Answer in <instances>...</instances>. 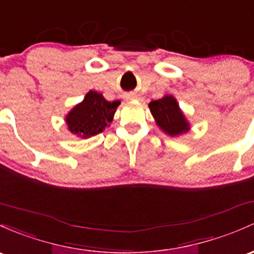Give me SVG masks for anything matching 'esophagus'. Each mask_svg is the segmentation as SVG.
<instances>
[{"label": "esophagus", "mask_w": 254, "mask_h": 254, "mask_svg": "<svg viewBox=\"0 0 254 254\" xmlns=\"http://www.w3.org/2000/svg\"><path fill=\"white\" fill-rule=\"evenodd\" d=\"M127 100H132V98H136V95H134V93H129V95H127Z\"/></svg>", "instance_id": "obj_1"}]
</instances>
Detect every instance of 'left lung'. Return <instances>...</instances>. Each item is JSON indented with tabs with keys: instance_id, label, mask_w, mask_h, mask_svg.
Returning <instances> with one entry per match:
<instances>
[{
	"instance_id": "obj_1",
	"label": "left lung",
	"mask_w": 254,
	"mask_h": 254,
	"mask_svg": "<svg viewBox=\"0 0 254 254\" xmlns=\"http://www.w3.org/2000/svg\"><path fill=\"white\" fill-rule=\"evenodd\" d=\"M148 107L158 127L170 136L180 135L190 129L178 102L172 96H164L161 100L152 101Z\"/></svg>"
}]
</instances>
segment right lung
<instances>
[{"instance_id":"1","label":"right lung","mask_w":254,"mask_h":254,"mask_svg":"<svg viewBox=\"0 0 254 254\" xmlns=\"http://www.w3.org/2000/svg\"><path fill=\"white\" fill-rule=\"evenodd\" d=\"M120 101H107L102 93L90 91L84 101L66 116V124L73 134L81 137H91L102 132L113 120L114 112Z\"/></svg>"}]
</instances>
